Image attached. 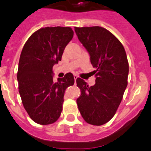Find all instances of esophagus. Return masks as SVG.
<instances>
[{
    "instance_id": "obj_1",
    "label": "esophagus",
    "mask_w": 151,
    "mask_h": 151,
    "mask_svg": "<svg viewBox=\"0 0 151 151\" xmlns=\"http://www.w3.org/2000/svg\"><path fill=\"white\" fill-rule=\"evenodd\" d=\"M78 78V76H74V79H75V81H76V79Z\"/></svg>"
}]
</instances>
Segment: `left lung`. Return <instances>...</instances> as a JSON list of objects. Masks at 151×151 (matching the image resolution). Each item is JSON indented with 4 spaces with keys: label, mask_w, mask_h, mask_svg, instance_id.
Listing matches in <instances>:
<instances>
[{
    "label": "left lung",
    "mask_w": 151,
    "mask_h": 151,
    "mask_svg": "<svg viewBox=\"0 0 151 151\" xmlns=\"http://www.w3.org/2000/svg\"><path fill=\"white\" fill-rule=\"evenodd\" d=\"M75 31L95 68L93 86H89L80 78L76 79L81 92L76 102L86 123L101 126L114 117L128 85L126 50L121 42L102 27H76Z\"/></svg>",
    "instance_id": "8db88e82"
}]
</instances>
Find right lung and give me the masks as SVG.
<instances>
[{
	"instance_id": "right-lung-1",
	"label": "right lung",
	"mask_w": 151,
	"mask_h": 151,
	"mask_svg": "<svg viewBox=\"0 0 151 151\" xmlns=\"http://www.w3.org/2000/svg\"><path fill=\"white\" fill-rule=\"evenodd\" d=\"M73 37L70 27H45L28 38L20 54L17 71L19 92L28 115L35 123L49 125L60 117L67 88L74 84L68 73L53 81V67L62 60Z\"/></svg>"
}]
</instances>
